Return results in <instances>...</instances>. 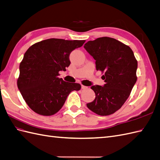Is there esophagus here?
Listing matches in <instances>:
<instances>
[{"label": "esophagus", "instance_id": "esophagus-1", "mask_svg": "<svg viewBox=\"0 0 160 160\" xmlns=\"http://www.w3.org/2000/svg\"><path fill=\"white\" fill-rule=\"evenodd\" d=\"M81 89H88V87L87 86H85V85H81Z\"/></svg>", "mask_w": 160, "mask_h": 160}]
</instances>
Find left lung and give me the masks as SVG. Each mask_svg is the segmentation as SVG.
Instances as JSON below:
<instances>
[{"mask_svg":"<svg viewBox=\"0 0 160 160\" xmlns=\"http://www.w3.org/2000/svg\"><path fill=\"white\" fill-rule=\"evenodd\" d=\"M84 48L96 60L97 71L104 72L105 82L103 86L91 87L96 98L87 107L99 115L114 113L126 102L137 80L134 53L129 46L107 37L89 41Z\"/></svg>","mask_w":160,"mask_h":160,"instance_id":"obj_1","label":"left lung"}]
</instances>
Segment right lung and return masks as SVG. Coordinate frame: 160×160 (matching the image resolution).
I'll return each mask as SVG.
<instances>
[{
    "label": "right lung",
    "mask_w": 160,
    "mask_h": 160,
    "mask_svg": "<svg viewBox=\"0 0 160 160\" xmlns=\"http://www.w3.org/2000/svg\"><path fill=\"white\" fill-rule=\"evenodd\" d=\"M85 41L49 38L32 45L19 64L18 87L28 107L37 113L50 116L63 107L69 93L81 85L66 82L58 77L71 62L72 51Z\"/></svg>",
    "instance_id": "add662e5"
}]
</instances>
